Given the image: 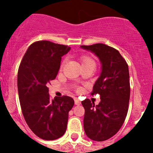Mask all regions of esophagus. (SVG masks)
I'll use <instances>...</instances> for the list:
<instances>
[{
  "instance_id": "esophagus-1",
  "label": "esophagus",
  "mask_w": 153,
  "mask_h": 153,
  "mask_svg": "<svg viewBox=\"0 0 153 153\" xmlns=\"http://www.w3.org/2000/svg\"><path fill=\"white\" fill-rule=\"evenodd\" d=\"M81 101H80L79 99H78V98H75V105H80L81 104Z\"/></svg>"
}]
</instances>
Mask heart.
Listing matches in <instances>:
<instances>
[{
    "mask_svg": "<svg viewBox=\"0 0 153 153\" xmlns=\"http://www.w3.org/2000/svg\"><path fill=\"white\" fill-rule=\"evenodd\" d=\"M64 63H65V61L62 64L61 67H63V66L64 65ZM81 63H82V64H88V63H94V61L93 60H92L91 58H89V57L83 56L81 57Z\"/></svg>",
    "mask_w": 153,
    "mask_h": 153,
    "instance_id": "b5f03b06",
    "label": "heart"
}]
</instances>
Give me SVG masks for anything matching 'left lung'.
Wrapping results in <instances>:
<instances>
[{
  "mask_svg": "<svg viewBox=\"0 0 153 153\" xmlns=\"http://www.w3.org/2000/svg\"><path fill=\"white\" fill-rule=\"evenodd\" d=\"M99 58L102 71L91 95L99 94L101 102L95 106L88 98L81 101L85 109L84 128L88 138L104 141L115 135L127 115L130 96L128 64L115 48L104 44L81 46Z\"/></svg>",
  "mask_w": 153,
  "mask_h": 153,
  "instance_id": "obj_1",
  "label": "left lung"
}]
</instances>
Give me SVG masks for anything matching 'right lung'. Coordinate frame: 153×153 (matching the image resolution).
<instances>
[{
    "label": "right lung",
    "mask_w": 153,
    "mask_h": 153,
    "mask_svg": "<svg viewBox=\"0 0 153 153\" xmlns=\"http://www.w3.org/2000/svg\"><path fill=\"white\" fill-rule=\"evenodd\" d=\"M70 47L49 41L29 46L20 64L18 90L24 119L40 138L58 139L67 129L69 112L74 106L71 97L63 95L51 99L48 84L55 79L61 57Z\"/></svg>",
    "instance_id": "right-lung-1"
}]
</instances>
